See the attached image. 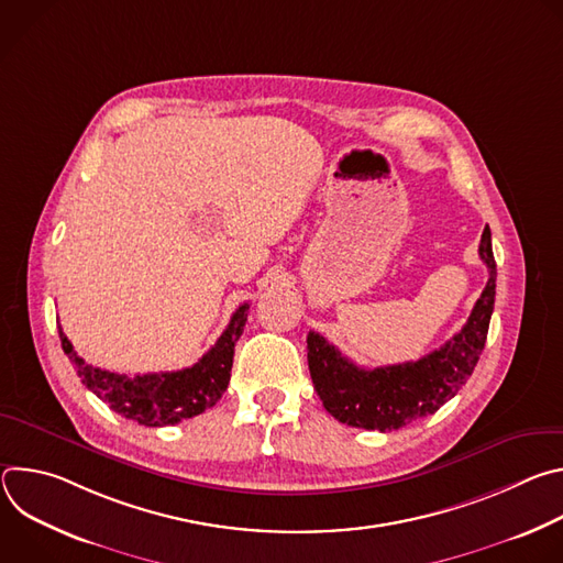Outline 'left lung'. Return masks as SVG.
Here are the masks:
<instances>
[{
	"instance_id": "obj_1",
	"label": "left lung",
	"mask_w": 563,
	"mask_h": 563,
	"mask_svg": "<svg viewBox=\"0 0 563 563\" xmlns=\"http://www.w3.org/2000/svg\"><path fill=\"white\" fill-rule=\"evenodd\" d=\"M478 256L490 276L467 323L445 345L419 361L365 369L345 358L328 339L316 332L307 334L313 389L334 419L352 428L391 432L434 415L465 385L484 352L495 309L497 263L488 227L481 235Z\"/></svg>"
}]
</instances>
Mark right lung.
<instances>
[{"instance_id": "add662e5", "label": "right lung", "mask_w": 563, "mask_h": 563, "mask_svg": "<svg viewBox=\"0 0 563 563\" xmlns=\"http://www.w3.org/2000/svg\"><path fill=\"white\" fill-rule=\"evenodd\" d=\"M247 309L250 302L240 305L216 345L198 363L178 372L135 376L109 372L93 367L82 356H77L62 328L59 341L77 376L113 412L146 428L176 426L213 408L224 394L231 378L233 347L247 323Z\"/></svg>"}]
</instances>
